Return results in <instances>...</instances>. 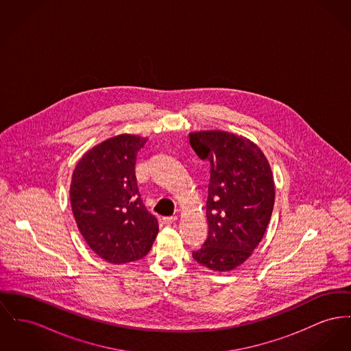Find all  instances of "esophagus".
I'll return each instance as SVG.
<instances>
[{
  "label": "esophagus",
  "mask_w": 351,
  "mask_h": 351,
  "mask_svg": "<svg viewBox=\"0 0 351 351\" xmlns=\"http://www.w3.org/2000/svg\"><path fill=\"white\" fill-rule=\"evenodd\" d=\"M178 220V216H165L163 217V221H165V224H172V223H175Z\"/></svg>",
  "instance_id": "obj_1"
}]
</instances>
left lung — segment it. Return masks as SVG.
I'll return each mask as SVG.
<instances>
[{
    "instance_id": "8db88e82",
    "label": "left lung",
    "mask_w": 351,
    "mask_h": 351,
    "mask_svg": "<svg viewBox=\"0 0 351 351\" xmlns=\"http://www.w3.org/2000/svg\"><path fill=\"white\" fill-rule=\"evenodd\" d=\"M189 145L210 165L208 237L192 257L216 271L233 270L260 244L273 212L268 159L253 142L227 131L191 132Z\"/></svg>"
}]
</instances>
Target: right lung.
Instances as JSON below:
<instances>
[{"mask_svg":"<svg viewBox=\"0 0 351 351\" xmlns=\"http://www.w3.org/2000/svg\"><path fill=\"white\" fill-rule=\"evenodd\" d=\"M147 139L122 134L88 149L75 167L70 203L78 229L111 264L143 258L159 232L158 219L141 199L136 155Z\"/></svg>","mask_w":351,"mask_h":351,"instance_id":"add662e5","label":"right lung"}]
</instances>
